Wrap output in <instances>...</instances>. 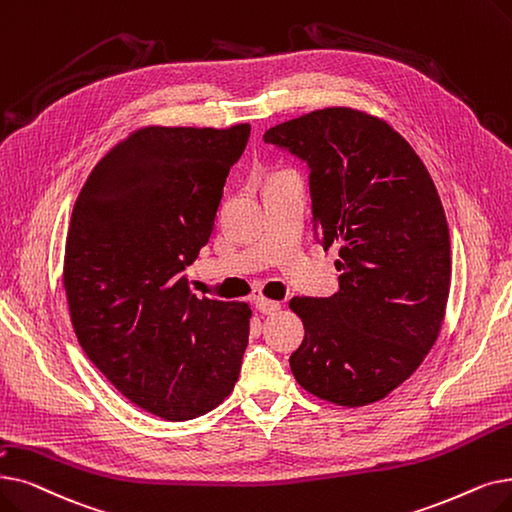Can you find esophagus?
Returning a JSON list of instances; mask_svg holds the SVG:
<instances>
[{"instance_id": "34e87169", "label": "esophagus", "mask_w": 512, "mask_h": 512, "mask_svg": "<svg viewBox=\"0 0 512 512\" xmlns=\"http://www.w3.org/2000/svg\"><path fill=\"white\" fill-rule=\"evenodd\" d=\"M255 307L261 311V314H276V311H278L282 305H280V301L257 297V299H255Z\"/></svg>"}]
</instances>
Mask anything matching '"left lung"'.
Listing matches in <instances>:
<instances>
[{
  "label": "left lung",
  "instance_id": "8db88e82",
  "mask_svg": "<svg viewBox=\"0 0 512 512\" xmlns=\"http://www.w3.org/2000/svg\"><path fill=\"white\" fill-rule=\"evenodd\" d=\"M263 140L307 161L314 236L341 249L339 291L288 303L305 328L291 370L330 404L379 402L416 372L446 318L452 257L437 188L414 148L366 110H311Z\"/></svg>",
  "mask_w": 512,
  "mask_h": 512
}]
</instances>
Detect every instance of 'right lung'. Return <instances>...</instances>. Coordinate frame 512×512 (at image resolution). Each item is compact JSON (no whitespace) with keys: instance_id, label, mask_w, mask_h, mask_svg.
Here are the masks:
<instances>
[{"instance_id":"add662e5","label":"right lung","mask_w":512,"mask_h":512,"mask_svg":"<svg viewBox=\"0 0 512 512\" xmlns=\"http://www.w3.org/2000/svg\"><path fill=\"white\" fill-rule=\"evenodd\" d=\"M249 123L148 125L83 184L64 249V291L87 358L129 402L190 420L232 393L251 305L192 295L184 274L209 242Z\"/></svg>"}]
</instances>
